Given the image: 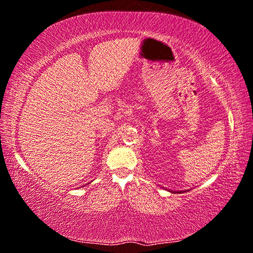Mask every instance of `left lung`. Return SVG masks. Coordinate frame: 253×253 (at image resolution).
I'll use <instances>...</instances> for the list:
<instances>
[{"label": "left lung", "instance_id": "1", "mask_svg": "<svg viewBox=\"0 0 253 253\" xmlns=\"http://www.w3.org/2000/svg\"><path fill=\"white\" fill-rule=\"evenodd\" d=\"M168 191H170V192H172V194H181V192H186V191H189V190H183V191H181V190H179V191H173V190H168Z\"/></svg>", "mask_w": 253, "mask_h": 253}]
</instances>
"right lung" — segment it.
Returning a JSON list of instances; mask_svg holds the SVG:
<instances>
[{
	"label": "right lung",
	"mask_w": 253,
	"mask_h": 253,
	"mask_svg": "<svg viewBox=\"0 0 253 253\" xmlns=\"http://www.w3.org/2000/svg\"><path fill=\"white\" fill-rule=\"evenodd\" d=\"M87 184H89V182H87ZM84 186H85V184H83V187H84Z\"/></svg>",
	"instance_id": "right-lung-1"
}]
</instances>
